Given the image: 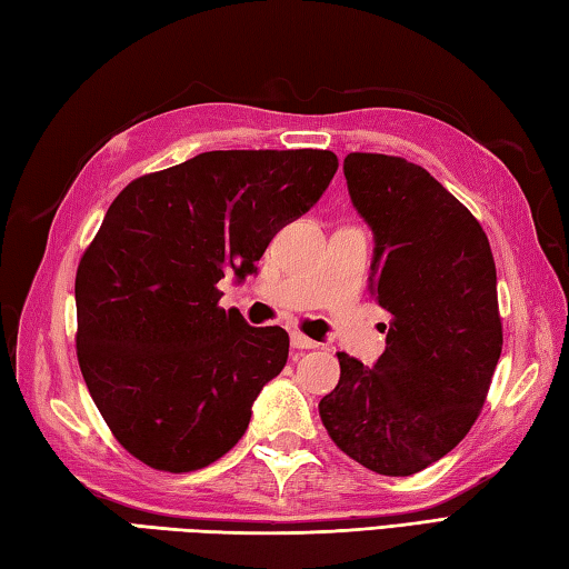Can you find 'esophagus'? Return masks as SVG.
I'll return each instance as SVG.
<instances>
[{
	"instance_id": "1",
	"label": "esophagus",
	"mask_w": 569,
	"mask_h": 569,
	"mask_svg": "<svg viewBox=\"0 0 569 569\" xmlns=\"http://www.w3.org/2000/svg\"><path fill=\"white\" fill-rule=\"evenodd\" d=\"M291 345L296 350H313V348H318V342L316 340H310V338H306L303 332H291Z\"/></svg>"
}]
</instances>
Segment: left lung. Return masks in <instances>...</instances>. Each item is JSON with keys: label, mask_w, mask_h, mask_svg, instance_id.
<instances>
[{"label": "left lung", "mask_w": 569, "mask_h": 569, "mask_svg": "<svg viewBox=\"0 0 569 569\" xmlns=\"http://www.w3.org/2000/svg\"><path fill=\"white\" fill-rule=\"evenodd\" d=\"M342 170L375 233L370 291L392 322L375 367L338 352L320 419L365 469L411 476L469 433L491 387L503 350L491 243L425 167L350 152Z\"/></svg>", "instance_id": "obj_1"}]
</instances>
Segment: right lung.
Wrapping results in <instances>:
<instances>
[{
	"label": "right lung",
	"mask_w": 569,
	"mask_h": 569,
	"mask_svg": "<svg viewBox=\"0 0 569 569\" xmlns=\"http://www.w3.org/2000/svg\"><path fill=\"white\" fill-rule=\"evenodd\" d=\"M336 170L330 150H214L138 177L108 207L76 273V352L113 437L150 469H204L243 437L288 332L219 308L217 283L256 273Z\"/></svg>",
	"instance_id": "obj_1"
}]
</instances>
